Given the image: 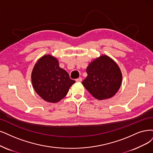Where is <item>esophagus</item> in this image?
Here are the masks:
<instances>
[{
	"label": "esophagus",
	"mask_w": 153,
	"mask_h": 153,
	"mask_svg": "<svg viewBox=\"0 0 153 153\" xmlns=\"http://www.w3.org/2000/svg\"><path fill=\"white\" fill-rule=\"evenodd\" d=\"M82 79L81 77H79L76 79V82H82Z\"/></svg>",
	"instance_id": "obj_1"
}]
</instances>
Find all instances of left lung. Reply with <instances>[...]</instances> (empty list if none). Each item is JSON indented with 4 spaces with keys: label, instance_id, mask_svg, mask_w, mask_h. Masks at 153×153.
Segmentation results:
<instances>
[{
    "label": "left lung",
    "instance_id": "8db88e82",
    "mask_svg": "<svg viewBox=\"0 0 153 153\" xmlns=\"http://www.w3.org/2000/svg\"><path fill=\"white\" fill-rule=\"evenodd\" d=\"M87 77L82 84L98 100L112 97L119 89L122 73L115 62L106 55L101 56L87 67Z\"/></svg>",
    "mask_w": 153,
    "mask_h": 153
}]
</instances>
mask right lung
Wrapping results in <instances>:
<instances>
[{"mask_svg": "<svg viewBox=\"0 0 153 153\" xmlns=\"http://www.w3.org/2000/svg\"><path fill=\"white\" fill-rule=\"evenodd\" d=\"M31 81L37 94L50 103H56L64 98L76 82L59 67L58 60L50 55L38 60L32 71Z\"/></svg>", "mask_w": 153, "mask_h": 153, "instance_id": "1", "label": "right lung"}]
</instances>
